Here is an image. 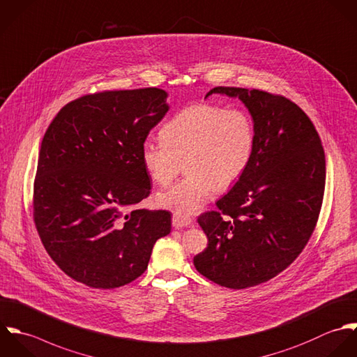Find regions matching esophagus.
<instances>
[{
  "mask_svg": "<svg viewBox=\"0 0 357 357\" xmlns=\"http://www.w3.org/2000/svg\"><path fill=\"white\" fill-rule=\"evenodd\" d=\"M192 219L190 218H184V216H178V215H174L173 219H172V225L174 229H183V227H190L192 225Z\"/></svg>",
  "mask_w": 357,
  "mask_h": 357,
  "instance_id": "obj_1",
  "label": "esophagus"
}]
</instances>
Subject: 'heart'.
I'll list each match as a JSON object with an SVG mask.
<instances>
[{
	"instance_id": "1",
	"label": "heart",
	"mask_w": 357,
	"mask_h": 357,
	"mask_svg": "<svg viewBox=\"0 0 357 357\" xmlns=\"http://www.w3.org/2000/svg\"><path fill=\"white\" fill-rule=\"evenodd\" d=\"M162 142H145L142 165L159 185H167L183 165L185 177L159 192V206L178 216L197 213L215 191L233 187L248 169L255 149V128L242 109L195 104L181 109L159 132Z\"/></svg>"
}]
</instances>
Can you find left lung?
<instances>
[{"mask_svg":"<svg viewBox=\"0 0 357 357\" xmlns=\"http://www.w3.org/2000/svg\"><path fill=\"white\" fill-rule=\"evenodd\" d=\"M238 97L255 128L250 163L198 223L208 248L195 268L231 289L259 285L285 270L314 231L326 187V155L309 116L292 101L260 90L215 87Z\"/></svg>","mask_w":357,"mask_h":357,"instance_id":"obj_1","label":"left lung"}]
</instances>
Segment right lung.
Returning <instances> with one entry per match:
<instances>
[{
    "mask_svg": "<svg viewBox=\"0 0 357 357\" xmlns=\"http://www.w3.org/2000/svg\"><path fill=\"white\" fill-rule=\"evenodd\" d=\"M160 89L102 91L66 104L41 141L33 216L73 280L112 289L138 278L172 229L167 211L131 209L151 192L141 149L169 111Z\"/></svg>",
    "mask_w": 357,
    "mask_h": 357,
    "instance_id": "obj_1",
    "label": "right lung"
}]
</instances>
